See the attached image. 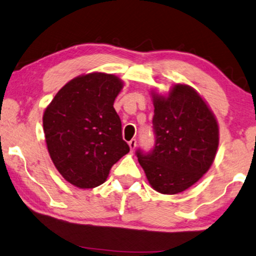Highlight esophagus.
<instances>
[{
    "mask_svg": "<svg viewBox=\"0 0 256 256\" xmlns=\"http://www.w3.org/2000/svg\"><path fill=\"white\" fill-rule=\"evenodd\" d=\"M128 145H129V148H130V151L132 152L134 150H135V148H136V145H137V140H129L128 142Z\"/></svg>",
    "mask_w": 256,
    "mask_h": 256,
    "instance_id": "esophagus-1",
    "label": "esophagus"
}]
</instances>
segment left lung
<instances>
[{
	"mask_svg": "<svg viewBox=\"0 0 256 256\" xmlns=\"http://www.w3.org/2000/svg\"><path fill=\"white\" fill-rule=\"evenodd\" d=\"M154 146L137 150L150 186L164 194L186 190L202 178L218 148V124L194 88L175 84L167 97L153 94Z\"/></svg>",
	"mask_w": 256,
	"mask_h": 256,
	"instance_id": "left-lung-1",
	"label": "left lung"
}]
</instances>
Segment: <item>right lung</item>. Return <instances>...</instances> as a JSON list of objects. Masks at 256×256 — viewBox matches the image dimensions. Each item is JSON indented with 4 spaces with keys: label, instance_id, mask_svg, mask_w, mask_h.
Segmentation results:
<instances>
[{
    "label": "right lung",
    "instance_id": "obj_1",
    "mask_svg": "<svg viewBox=\"0 0 256 256\" xmlns=\"http://www.w3.org/2000/svg\"><path fill=\"white\" fill-rule=\"evenodd\" d=\"M124 87L113 74L89 73L68 82L43 114L46 148L54 167L80 188L103 184L129 152L113 104Z\"/></svg>",
    "mask_w": 256,
    "mask_h": 256
}]
</instances>
